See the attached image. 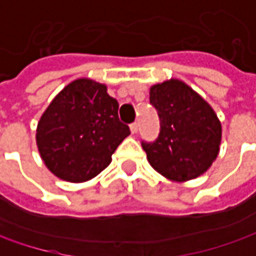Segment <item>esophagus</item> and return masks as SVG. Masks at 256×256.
Wrapping results in <instances>:
<instances>
[{"label": "esophagus", "mask_w": 256, "mask_h": 256, "mask_svg": "<svg viewBox=\"0 0 256 256\" xmlns=\"http://www.w3.org/2000/svg\"><path fill=\"white\" fill-rule=\"evenodd\" d=\"M130 130H132L133 134H136L138 130H139V124H138V123H132V124H130Z\"/></svg>", "instance_id": "obj_1"}]
</instances>
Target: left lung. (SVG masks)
I'll return each instance as SVG.
<instances>
[{"instance_id": "8db88e82", "label": "left lung", "mask_w": 256, "mask_h": 256, "mask_svg": "<svg viewBox=\"0 0 256 256\" xmlns=\"http://www.w3.org/2000/svg\"><path fill=\"white\" fill-rule=\"evenodd\" d=\"M150 104L158 110L160 132L142 142L152 168L174 182L205 173L219 153L220 122L205 100L180 80L150 87Z\"/></svg>"}]
</instances>
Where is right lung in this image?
Listing matches in <instances>:
<instances>
[{"label": "right lung", "instance_id": "right-lung-1", "mask_svg": "<svg viewBox=\"0 0 256 256\" xmlns=\"http://www.w3.org/2000/svg\"><path fill=\"white\" fill-rule=\"evenodd\" d=\"M128 134V124L118 120V103L107 94L106 86L78 78L66 86L42 113L37 146L51 173L80 184L106 169Z\"/></svg>", "mask_w": 256, "mask_h": 256}]
</instances>
